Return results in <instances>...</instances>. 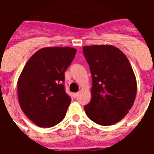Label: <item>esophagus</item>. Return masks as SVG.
<instances>
[{
    "label": "esophagus",
    "mask_w": 154,
    "mask_h": 154,
    "mask_svg": "<svg viewBox=\"0 0 154 154\" xmlns=\"http://www.w3.org/2000/svg\"><path fill=\"white\" fill-rule=\"evenodd\" d=\"M78 94H79L78 93H74V94H72V95H73V97H77L78 96Z\"/></svg>",
    "instance_id": "obj_1"
}]
</instances>
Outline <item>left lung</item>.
I'll use <instances>...</instances> for the list:
<instances>
[{"instance_id":"8db88e82","label":"left lung","mask_w":154,"mask_h":154,"mask_svg":"<svg viewBox=\"0 0 154 154\" xmlns=\"http://www.w3.org/2000/svg\"><path fill=\"white\" fill-rule=\"evenodd\" d=\"M83 53L93 81L91 101L85 112L100 125L116 124L126 116L136 98L133 68L126 56L113 45H86Z\"/></svg>"}]
</instances>
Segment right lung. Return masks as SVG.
<instances>
[{
  "instance_id": "add662e5",
  "label": "right lung",
  "mask_w": 154,
  "mask_h": 154,
  "mask_svg": "<svg viewBox=\"0 0 154 154\" xmlns=\"http://www.w3.org/2000/svg\"><path fill=\"white\" fill-rule=\"evenodd\" d=\"M77 49L46 47L29 59L17 81L20 109L37 126L50 128L65 117L71 98L65 91V72Z\"/></svg>"
}]
</instances>
